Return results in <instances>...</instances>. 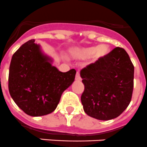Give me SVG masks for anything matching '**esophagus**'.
<instances>
[{"label":"esophagus","mask_w":147,"mask_h":147,"mask_svg":"<svg viewBox=\"0 0 147 147\" xmlns=\"http://www.w3.org/2000/svg\"><path fill=\"white\" fill-rule=\"evenodd\" d=\"M76 80H81L80 74V72H79V71H77V72H76Z\"/></svg>","instance_id":"obj_1"}]
</instances>
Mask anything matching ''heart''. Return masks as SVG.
<instances>
[{
  "label": "heart",
  "instance_id": "b5f03b06",
  "mask_svg": "<svg viewBox=\"0 0 147 147\" xmlns=\"http://www.w3.org/2000/svg\"><path fill=\"white\" fill-rule=\"evenodd\" d=\"M108 53V48L105 45H100L98 47H86L75 49L74 54L80 58H88L93 55L94 59H99Z\"/></svg>",
  "mask_w": 147,
  "mask_h": 147
}]
</instances>
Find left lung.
Here are the masks:
<instances>
[{
    "label": "left lung",
    "mask_w": 147,
    "mask_h": 147,
    "mask_svg": "<svg viewBox=\"0 0 147 147\" xmlns=\"http://www.w3.org/2000/svg\"><path fill=\"white\" fill-rule=\"evenodd\" d=\"M134 67L123 48L116 47L80 71L81 95L87 115L99 120L118 117L129 105L134 88Z\"/></svg>",
    "instance_id": "1"
}]
</instances>
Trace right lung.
Here are the masks:
<instances>
[{
	"mask_svg": "<svg viewBox=\"0 0 147 147\" xmlns=\"http://www.w3.org/2000/svg\"><path fill=\"white\" fill-rule=\"evenodd\" d=\"M34 41L28 40L13 54L8 88L19 108L29 116H40L55 110L63 92L74 81L76 71H59Z\"/></svg>",
	"mask_w": 147,
	"mask_h": 147,
	"instance_id": "add662e5",
	"label": "right lung"
}]
</instances>
